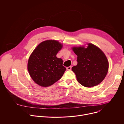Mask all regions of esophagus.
I'll list each match as a JSON object with an SVG mask.
<instances>
[{"instance_id":"1","label":"esophagus","mask_w":124,"mask_h":124,"mask_svg":"<svg viewBox=\"0 0 124 124\" xmlns=\"http://www.w3.org/2000/svg\"><path fill=\"white\" fill-rule=\"evenodd\" d=\"M71 68H72L71 66H68V67H67L66 68V69H67V70H70L71 69Z\"/></svg>"}]
</instances>
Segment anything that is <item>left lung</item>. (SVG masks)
I'll return each mask as SVG.
<instances>
[{"mask_svg":"<svg viewBox=\"0 0 124 124\" xmlns=\"http://www.w3.org/2000/svg\"><path fill=\"white\" fill-rule=\"evenodd\" d=\"M78 63L72 67L78 82L82 85L90 87L101 83L105 78L108 69V62L104 52L97 46L88 43L85 46L73 47Z\"/></svg>","mask_w":124,"mask_h":124,"instance_id":"1","label":"left lung"}]
</instances>
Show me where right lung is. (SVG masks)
Wrapping results in <instances>:
<instances>
[{
  "mask_svg": "<svg viewBox=\"0 0 124 124\" xmlns=\"http://www.w3.org/2000/svg\"><path fill=\"white\" fill-rule=\"evenodd\" d=\"M62 44L55 40L40 43L30 55L27 69L33 80L38 85L47 87L53 85L63 76L66 68L63 61L56 55Z\"/></svg>",
  "mask_w": 124,
  "mask_h": 124,
  "instance_id": "1",
  "label": "right lung"
}]
</instances>
